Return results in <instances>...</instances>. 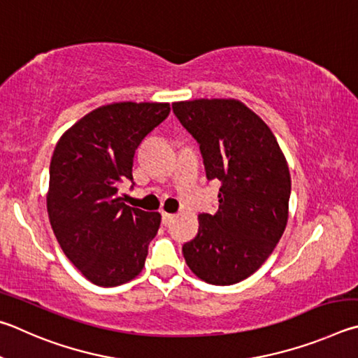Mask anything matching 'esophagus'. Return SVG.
<instances>
[{
    "label": "esophagus",
    "mask_w": 358,
    "mask_h": 358,
    "mask_svg": "<svg viewBox=\"0 0 358 358\" xmlns=\"http://www.w3.org/2000/svg\"><path fill=\"white\" fill-rule=\"evenodd\" d=\"M174 214H166V212H162V223L163 224H169L174 220Z\"/></svg>",
    "instance_id": "esophagus-1"
}]
</instances>
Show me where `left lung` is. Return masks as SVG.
Wrapping results in <instances>:
<instances>
[{"instance_id": "obj_1", "label": "left lung", "mask_w": 358, "mask_h": 358, "mask_svg": "<svg viewBox=\"0 0 358 358\" xmlns=\"http://www.w3.org/2000/svg\"><path fill=\"white\" fill-rule=\"evenodd\" d=\"M173 111L201 150L206 176L222 182L215 214H199L195 239L184 243L190 271L229 286L264 264L285 233L291 176L272 130L234 99L174 102Z\"/></svg>"}]
</instances>
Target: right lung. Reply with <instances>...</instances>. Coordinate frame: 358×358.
<instances>
[{
    "label": "right lung",
    "instance_id": "obj_1",
    "mask_svg": "<svg viewBox=\"0 0 358 358\" xmlns=\"http://www.w3.org/2000/svg\"><path fill=\"white\" fill-rule=\"evenodd\" d=\"M169 103L99 106L59 138L50 163L47 210L69 261L91 281L113 287L143 271L159 212L130 208L117 195L135 150L169 115Z\"/></svg>",
    "mask_w": 358,
    "mask_h": 358
}]
</instances>
